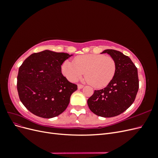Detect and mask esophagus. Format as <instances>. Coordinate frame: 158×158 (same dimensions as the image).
Returning a JSON list of instances; mask_svg holds the SVG:
<instances>
[{
  "label": "esophagus",
  "instance_id": "1",
  "mask_svg": "<svg viewBox=\"0 0 158 158\" xmlns=\"http://www.w3.org/2000/svg\"><path fill=\"white\" fill-rule=\"evenodd\" d=\"M83 88H84V85H82V84H78V89H82Z\"/></svg>",
  "mask_w": 158,
  "mask_h": 158
}]
</instances>
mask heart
<instances>
[{
  "mask_svg": "<svg viewBox=\"0 0 158 158\" xmlns=\"http://www.w3.org/2000/svg\"><path fill=\"white\" fill-rule=\"evenodd\" d=\"M61 69L62 73L70 82L78 80L85 73L89 84L95 88H102L113 79L117 63L111 56L88 54L75 57L73 63L64 61Z\"/></svg>",
  "mask_w": 158,
  "mask_h": 158,
  "instance_id": "heart-1",
  "label": "heart"
}]
</instances>
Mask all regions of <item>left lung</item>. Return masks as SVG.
<instances>
[{
  "label": "left lung",
  "mask_w": 158,
  "mask_h": 158,
  "mask_svg": "<svg viewBox=\"0 0 158 158\" xmlns=\"http://www.w3.org/2000/svg\"><path fill=\"white\" fill-rule=\"evenodd\" d=\"M102 53H107L115 60L116 73L106 88L94 91L88 105L97 115L113 117L126 111L135 102L139 88L138 70L131 59L120 51L107 49Z\"/></svg>",
  "instance_id": "obj_1"
}]
</instances>
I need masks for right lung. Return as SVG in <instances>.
<instances>
[{
	"label": "right lung",
	"mask_w": 158,
	"mask_h": 158,
	"mask_svg": "<svg viewBox=\"0 0 158 158\" xmlns=\"http://www.w3.org/2000/svg\"><path fill=\"white\" fill-rule=\"evenodd\" d=\"M45 50L31 54L20 66L17 77L19 98L35 115L50 118L59 115L69 106L77 85L61 73V65L71 56Z\"/></svg>",
	"instance_id": "1"
}]
</instances>
